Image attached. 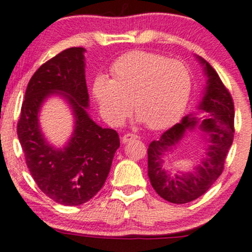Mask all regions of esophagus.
<instances>
[{"instance_id": "obj_1", "label": "esophagus", "mask_w": 252, "mask_h": 252, "mask_svg": "<svg viewBox=\"0 0 252 252\" xmlns=\"http://www.w3.org/2000/svg\"><path fill=\"white\" fill-rule=\"evenodd\" d=\"M137 138V136H136L135 134H126V135H123V137H122V142L123 143H126V142H129V141H131V139H136Z\"/></svg>"}]
</instances>
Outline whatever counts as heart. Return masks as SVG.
<instances>
[{
    "label": "heart",
    "instance_id": "obj_1",
    "mask_svg": "<svg viewBox=\"0 0 252 252\" xmlns=\"http://www.w3.org/2000/svg\"><path fill=\"white\" fill-rule=\"evenodd\" d=\"M113 80L99 75L93 94L103 120L123 124L131 111L153 130L177 122L186 110L192 88L189 69L180 61L148 51H132L111 66Z\"/></svg>",
    "mask_w": 252,
    "mask_h": 252
}]
</instances>
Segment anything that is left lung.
Segmentation results:
<instances>
[{
  "label": "left lung",
  "instance_id": "8db88e82",
  "mask_svg": "<svg viewBox=\"0 0 252 252\" xmlns=\"http://www.w3.org/2000/svg\"><path fill=\"white\" fill-rule=\"evenodd\" d=\"M199 61L208 75V86L199 109L207 111L208 116L199 126L211 136V145L202 165L197 167L195 172L182 175H169L162 169L164 154L175 146L187 128H192L201 120L196 117L186 116L181 123H176L163 132L157 141L151 142L148 148V175L151 186L163 199L175 204L195 201L208 191L223 172L235 134L232 97L213 66L201 57Z\"/></svg>",
  "mask_w": 252,
  "mask_h": 252
}]
</instances>
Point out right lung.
<instances>
[{"label": "right lung", "instance_id": "add662e5", "mask_svg": "<svg viewBox=\"0 0 252 252\" xmlns=\"http://www.w3.org/2000/svg\"><path fill=\"white\" fill-rule=\"evenodd\" d=\"M84 49L61 51L43 63L30 78L17 122V136L32 178L49 198L63 205H81L92 199L107 180L120 137L103 129L87 113ZM61 93L72 105L75 130L64 150L48 145L38 126L41 103L51 93Z\"/></svg>", "mask_w": 252, "mask_h": 252}]
</instances>
